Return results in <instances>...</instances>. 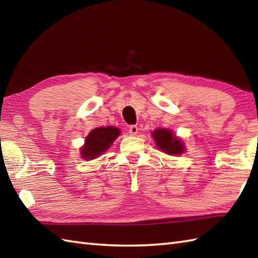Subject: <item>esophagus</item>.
I'll use <instances>...</instances> for the list:
<instances>
[{
    "label": "esophagus",
    "instance_id": "obj_1",
    "mask_svg": "<svg viewBox=\"0 0 258 258\" xmlns=\"http://www.w3.org/2000/svg\"><path fill=\"white\" fill-rule=\"evenodd\" d=\"M128 133L132 135V136H135V135H138V133H139V127L136 125H132V126H130V130H128Z\"/></svg>",
    "mask_w": 258,
    "mask_h": 258
}]
</instances>
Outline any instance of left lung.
<instances>
[{"label": "left lung", "mask_w": 258, "mask_h": 258, "mask_svg": "<svg viewBox=\"0 0 258 258\" xmlns=\"http://www.w3.org/2000/svg\"><path fill=\"white\" fill-rule=\"evenodd\" d=\"M153 139L155 141L157 149L167 155L177 156L185 152V144L182 139L177 138L171 130L157 128L153 131Z\"/></svg>", "instance_id": "obj_1"}]
</instances>
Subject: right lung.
Returning <instances> with one entry per match:
<instances>
[{
	"label": "right lung",
	"mask_w": 258,
	"mask_h": 258,
	"mask_svg": "<svg viewBox=\"0 0 258 258\" xmlns=\"http://www.w3.org/2000/svg\"><path fill=\"white\" fill-rule=\"evenodd\" d=\"M120 135V131L114 126L97 127L92 130L85 138L84 145L80 149L82 158L85 161H92L106 152L113 142Z\"/></svg>",
	"instance_id": "1"
}]
</instances>
